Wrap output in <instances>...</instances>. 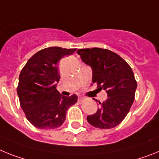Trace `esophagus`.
I'll return each mask as SVG.
<instances>
[{
  "label": "esophagus",
  "mask_w": 159,
  "mask_h": 159,
  "mask_svg": "<svg viewBox=\"0 0 159 159\" xmlns=\"http://www.w3.org/2000/svg\"><path fill=\"white\" fill-rule=\"evenodd\" d=\"M84 101H85V99H84L83 98H79L78 100V103H82Z\"/></svg>",
  "instance_id": "obj_1"
}]
</instances>
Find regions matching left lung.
I'll return each mask as SVG.
<instances>
[{
  "label": "left lung",
  "instance_id": "8db88e82",
  "mask_svg": "<svg viewBox=\"0 0 159 159\" xmlns=\"http://www.w3.org/2000/svg\"><path fill=\"white\" fill-rule=\"evenodd\" d=\"M77 52L92 68L93 83H97L99 90H106L108 96L95 114L87 116L88 122L99 129L115 127L127 115L134 101L137 81L132 69L109 49H80Z\"/></svg>",
  "mask_w": 159,
  "mask_h": 159
}]
</instances>
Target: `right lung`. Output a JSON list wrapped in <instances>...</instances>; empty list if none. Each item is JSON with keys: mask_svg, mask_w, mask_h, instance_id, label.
I'll list each match as a JSON object with an SVG mask.
<instances>
[{"mask_svg": "<svg viewBox=\"0 0 159 159\" xmlns=\"http://www.w3.org/2000/svg\"><path fill=\"white\" fill-rule=\"evenodd\" d=\"M76 49L49 47L30 57L19 76L16 92L26 118L35 127L55 129L62 125L66 111L78 101L76 94L65 97L57 90L60 79L57 64Z\"/></svg>", "mask_w": 159, "mask_h": 159, "instance_id": "right-lung-1", "label": "right lung"}]
</instances>
